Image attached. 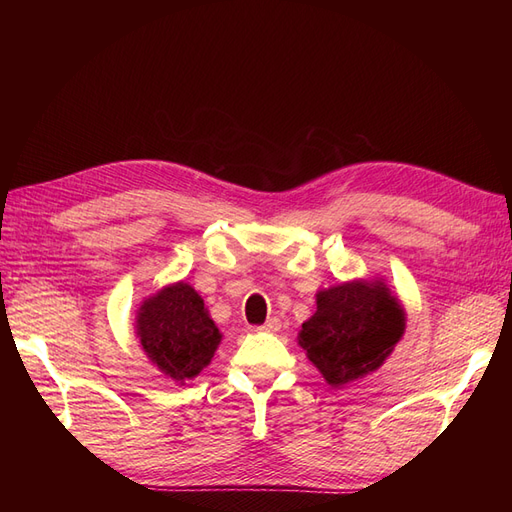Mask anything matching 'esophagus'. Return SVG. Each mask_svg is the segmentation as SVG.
Instances as JSON below:
<instances>
[{
    "label": "esophagus",
    "mask_w": 512,
    "mask_h": 512,
    "mask_svg": "<svg viewBox=\"0 0 512 512\" xmlns=\"http://www.w3.org/2000/svg\"><path fill=\"white\" fill-rule=\"evenodd\" d=\"M280 327H282V320L280 318H269L265 324H262V331H269V333H275V331H280Z\"/></svg>",
    "instance_id": "obj_1"
}]
</instances>
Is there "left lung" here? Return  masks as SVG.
Segmentation results:
<instances>
[{
	"label": "left lung",
	"mask_w": 512,
	"mask_h": 512,
	"mask_svg": "<svg viewBox=\"0 0 512 512\" xmlns=\"http://www.w3.org/2000/svg\"><path fill=\"white\" fill-rule=\"evenodd\" d=\"M406 331V312L382 280H354L320 290L316 314L303 322L299 346L331 386L376 371Z\"/></svg>",
	"instance_id": "left-lung-1"
}]
</instances>
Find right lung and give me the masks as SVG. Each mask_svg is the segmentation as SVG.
<instances>
[{
    "mask_svg": "<svg viewBox=\"0 0 512 512\" xmlns=\"http://www.w3.org/2000/svg\"><path fill=\"white\" fill-rule=\"evenodd\" d=\"M136 335L164 376L185 384L203 371L222 342L200 294L185 282L170 284L138 307Z\"/></svg>",
    "mask_w": 512,
    "mask_h": 512,
    "instance_id": "1",
    "label": "right lung"
}]
</instances>
